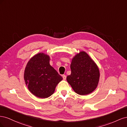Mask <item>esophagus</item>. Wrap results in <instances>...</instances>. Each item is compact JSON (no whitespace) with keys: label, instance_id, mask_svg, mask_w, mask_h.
<instances>
[{"label":"esophagus","instance_id":"1","mask_svg":"<svg viewBox=\"0 0 127 127\" xmlns=\"http://www.w3.org/2000/svg\"><path fill=\"white\" fill-rule=\"evenodd\" d=\"M63 79H64V80H66V76L64 75L63 76Z\"/></svg>","mask_w":127,"mask_h":127}]
</instances>
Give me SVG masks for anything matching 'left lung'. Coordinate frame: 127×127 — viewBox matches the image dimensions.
<instances>
[{
    "label": "left lung",
    "mask_w": 127,
    "mask_h": 127,
    "mask_svg": "<svg viewBox=\"0 0 127 127\" xmlns=\"http://www.w3.org/2000/svg\"><path fill=\"white\" fill-rule=\"evenodd\" d=\"M70 69L71 74L66 79L75 93L86 95L97 88L100 77L99 68L85 51H80L72 58Z\"/></svg>",
    "instance_id": "left-lung-1"
}]
</instances>
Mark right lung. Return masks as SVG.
Returning a JSON list of instances; mask_svg holds the SVG:
<instances>
[{"instance_id": "obj_1", "label": "right lung", "mask_w": 127, "mask_h": 127, "mask_svg": "<svg viewBox=\"0 0 127 127\" xmlns=\"http://www.w3.org/2000/svg\"><path fill=\"white\" fill-rule=\"evenodd\" d=\"M50 58L41 52L34 55L27 63L24 79L29 91L35 96L45 98L50 96L63 77L50 64Z\"/></svg>"}]
</instances>
